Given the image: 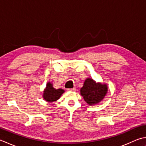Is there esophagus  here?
I'll use <instances>...</instances> for the list:
<instances>
[{
    "label": "esophagus",
    "mask_w": 146,
    "mask_h": 146,
    "mask_svg": "<svg viewBox=\"0 0 146 146\" xmlns=\"http://www.w3.org/2000/svg\"><path fill=\"white\" fill-rule=\"evenodd\" d=\"M68 91H71V92H75V91H76V88H68Z\"/></svg>",
    "instance_id": "34e87169"
}]
</instances>
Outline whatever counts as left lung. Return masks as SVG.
I'll list each match as a JSON object with an SVG mask.
<instances>
[{"mask_svg":"<svg viewBox=\"0 0 146 146\" xmlns=\"http://www.w3.org/2000/svg\"><path fill=\"white\" fill-rule=\"evenodd\" d=\"M108 90L107 84L96 82L92 78H88L80 88V94L88 105L94 106L99 104L104 99Z\"/></svg>","mask_w":146,"mask_h":146,"instance_id":"left-lung-1","label":"left lung"}]
</instances>
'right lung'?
<instances>
[{
    "instance_id": "add662e5",
    "label": "right lung",
    "mask_w": 146,
    "mask_h": 146,
    "mask_svg": "<svg viewBox=\"0 0 146 146\" xmlns=\"http://www.w3.org/2000/svg\"><path fill=\"white\" fill-rule=\"evenodd\" d=\"M64 92V90L62 88L56 89L53 87L52 82H48L43 91L42 97L45 101L51 103L58 101Z\"/></svg>"
}]
</instances>
